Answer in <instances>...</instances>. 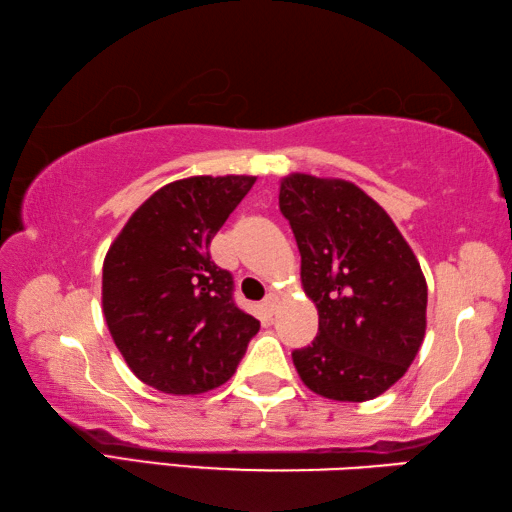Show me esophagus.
<instances>
[{"instance_id": "1", "label": "esophagus", "mask_w": 512, "mask_h": 512, "mask_svg": "<svg viewBox=\"0 0 512 512\" xmlns=\"http://www.w3.org/2000/svg\"><path fill=\"white\" fill-rule=\"evenodd\" d=\"M276 303H279V297H276L274 292L267 294V297L263 299V308H265V312H270V315H272L274 308H276Z\"/></svg>"}]
</instances>
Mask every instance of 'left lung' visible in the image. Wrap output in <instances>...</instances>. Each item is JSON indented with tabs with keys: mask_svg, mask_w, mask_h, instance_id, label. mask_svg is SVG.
Instances as JSON below:
<instances>
[{
	"mask_svg": "<svg viewBox=\"0 0 512 512\" xmlns=\"http://www.w3.org/2000/svg\"><path fill=\"white\" fill-rule=\"evenodd\" d=\"M279 206L301 254V283L319 312L315 342L292 353L310 391L364 402L393 387L427 328V283L389 213L346 179L292 173Z\"/></svg>",
	"mask_w": 512,
	"mask_h": 512,
	"instance_id": "obj_1",
	"label": "left lung"
}]
</instances>
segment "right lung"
Returning <instances> with one entry per match:
<instances>
[{
    "mask_svg": "<svg viewBox=\"0 0 512 512\" xmlns=\"http://www.w3.org/2000/svg\"><path fill=\"white\" fill-rule=\"evenodd\" d=\"M251 175H197L152 193L103 263V315L125 364L148 387L195 396L236 373L261 321L233 303L209 245L254 186Z\"/></svg>",
    "mask_w": 512,
    "mask_h": 512,
    "instance_id": "add662e5",
    "label": "right lung"
}]
</instances>
